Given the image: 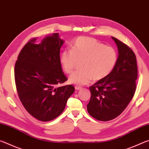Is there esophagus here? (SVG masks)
<instances>
[{
    "instance_id": "34e87169",
    "label": "esophagus",
    "mask_w": 149,
    "mask_h": 149,
    "mask_svg": "<svg viewBox=\"0 0 149 149\" xmlns=\"http://www.w3.org/2000/svg\"><path fill=\"white\" fill-rule=\"evenodd\" d=\"M82 89V88L81 87H79V86H75V90H81V89Z\"/></svg>"
}]
</instances>
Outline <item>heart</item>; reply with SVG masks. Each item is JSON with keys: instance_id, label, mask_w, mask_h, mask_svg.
I'll list each match as a JSON object with an SVG mask.
<instances>
[{"instance_id": "b5f03b06", "label": "heart", "mask_w": 149, "mask_h": 149, "mask_svg": "<svg viewBox=\"0 0 149 149\" xmlns=\"http://www.w3.org/2000/svg\"><path fill=\"white\" fill-rule=\"evenodd\" d=\"M117 53L112 47L105 46L97 40L80 37L72 45V50H64L60 53V62L66 74L74 71L77 62L82 70L69 77L70 84L77 85L89 84L93 79L99 81L109 75L117 62Z\"/></svg>"}]
</instances>
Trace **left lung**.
<instances>
[{
    "label": "left lung",
    "instance_id": "obj_1",
    "mask_svg": "<svg viewBox=\"0 0 149 149\" xmlns=\"http://www.w3.org/2000/svg\"><path fill=\"white\" fill-rule=\"evenodd\" d=\"M118 50L117 62L107 77L89 87L91 97L87 106L89 114L100 121L118 117L125 109L136 90V56L127 45L112 37Z\"/></svg>",
    "mask_w": 149,
    "mask_h": 149
}]
</instances>
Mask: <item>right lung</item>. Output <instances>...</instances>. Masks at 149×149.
<instances>
[{
	"mask_svg": "<svg viewBox=\"0 0 149 149\" xmlns=\"http://www.w3.org/2000/svg\"><path fill=\"white\" fill-rule=\"evenodd\" d=\"M36 40H30L19 52L15 81L26 110L36 119L49 122L62 114L75 89L72 85L55 87L67 80L60 62L64 40L58 33L45 37L41 43H35Z\"/></svg>",
	"mask_w": 149,
	"mask_h": 149,
	"instance_id": "add662e5",
	"label": "right lung"
}]
</instances>
